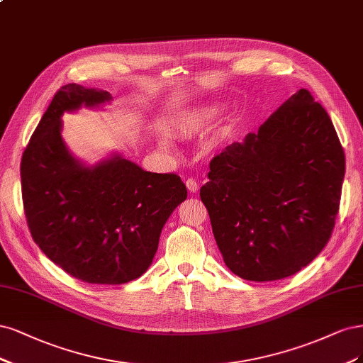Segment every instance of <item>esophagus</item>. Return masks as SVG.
Here are the masks:
<instances>
[{
    "instance_id": "34e87169",
    "label": "esophagus",
    "mask_w": 363,
    "mask_h": 363,
    "mask_svg": "<svg viewBox=\"0 0 363 363\" xmlns=\"http://www.w3.org/2000/svg\"><path fill=\"white\" fill-rule=\"evenodd\" d=\"M185 185H186V189H189L190 193H196V191L199 190V184H197V181L193 179V178L186 179V181H185Z\"/></svg>"
}]
</instances>
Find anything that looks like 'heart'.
<instances>
[{
    "instance_id": "heart-1",
    "label": "heart",
    "mask_w": 363,
    "mask_h": 363,
    "mask_svg": "<svg viewBox=\"0 0 363 363\" xmlns=\"http://www.w3.org/2000/svg\"><path fill=\"white\" fill-rule=\"evenodd\" d=\"M221 110H223L221 105L214 102L197 105V107L182 116V118L174 123L173 133L184 138H193L196 135H201L218 121Z\"/></svg>"
}]
</instances>
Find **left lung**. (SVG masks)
I'll return each mask as SVG.
<instances>
[{
	"instance_id": "8db88e82",
	"label": "left lung",
	"mask_w": 363,
	"mask_h": 363,
	"mask_svg": "<svg viewBox=\"0 0 363 363\" xmlns=\"http://www.w3.org/2000/svg\"><path fill=\"white\" fill-rule=\"evenodd\" d=\"M344 173L335 126L306 89L226 146L209 162L201 199L229 270L268 282L311 264L332 237Z\"/></svg>"
}]
</instances>
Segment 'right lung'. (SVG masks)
Here are the masks:
<instances>
[{
	"label": "right lung",
	"instance_id": "obj_1",
	"mask_svg": "<svg viewBox=\"0 0 363 363\" xmlns=\"http://www.w3.org/2000/svg\"><path fill=\"white\" fill-rule=\"evenodd\" d=\"M110 99L78 84L58 90L22 155L21 185L31 237L55 265L87 284L121 285L147 270L186 189L177 173H150L121 155L86 167L69 154L62 114Z\"/></svg>",
	"mask_w": 363,
	"mask_h": 363
}]
</instances>
